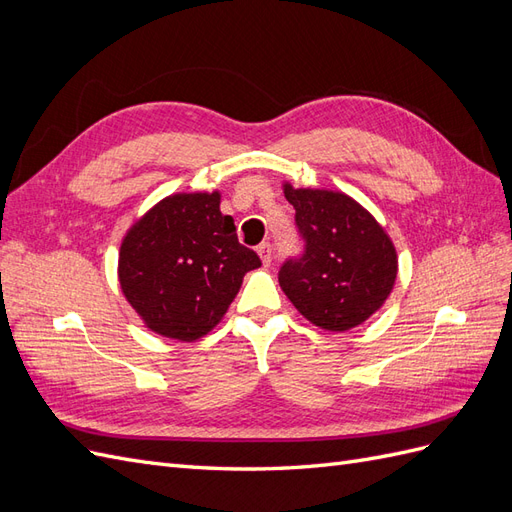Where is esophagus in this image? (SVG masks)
Segmentation results:
<instances>
[{
  "label": "esophagus",
  "instance_id": "esophagus-1",
  "mask_svg": "<svg viewBox=\"0 0 512 512\" xmlns=\"http://www.w3.org/2000/svg\"><path fill=\"white\" fill-rule=\"evenodd\" d=\"M258 256L262 260V265L269 267L271 260H273V247H271V243H260L258 245Z\"/></svg>",
  "mask_w": 512,
  "mask_h": 512
}]
</instances>
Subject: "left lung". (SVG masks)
<instances>
[{"instance_id": "obj_1", "label": "left lung", "mask_w": 512, "mask_h": 512, "mask_svg": "<svg viewBox=\"0 0 512 512\" xmlns=\"http://www.w3.org/2000/svg\"><path fill=\"white\" fill-rule=\"evenodd\" d=\"M282 188L305 239V254L280 269L282 290L324 331L359 327L389 299L397 280L389 232L344 192L292 188L288 181Z\"/></svg>"}]
</instances>
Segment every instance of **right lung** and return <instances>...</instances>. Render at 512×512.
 <instances>
[{
  "instance_id": "obj_1",
  "label": "right lung",
  "mask_w": 512,
  "mask_h": 512,
  "mask_svg": "<svg viewBox=\"0 0 512 512\" xmlns=\"http://www.w3.org/2000/svg\"><path fill=\"white\" fill-rule=\"evenodd\" d=\"M220 200L218 190L170 194L123 237L119 286L149 331L179 342L205 337L235 301L243 275L260 267Z\"/></svg>"
}]
</instances>
